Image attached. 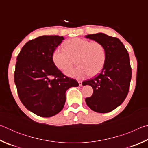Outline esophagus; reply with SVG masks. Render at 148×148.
Listing matches in <instances>:
<instances>
[{
    "label": "esophagus",
    "instance_id": "obj_1",
    "mask_svg": "<svg viewBox=\"0 0 148 148\" xmlns=\"http://www.w3.org/2000/svg\"><path fill=\"white\" fill-rule=\"evenodd\" d=\"M78 84H79V86H82V81H80V80H79Z\"/></svg>",
    "mask_w": 148,
    "mask_h": 148
}]
</instances>
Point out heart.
<instances>
[{
	"instance_id": "heart-1",
	"label": "heart",
	"mask_w": 148,
	"mask_h": 148,
	"mask_svg": "<svg viewBox=\"0 0 148 148\" xmlns=\"http://www.w3.org/2000/svg\"><path fill=\"white\" fill-rule=\"evenodd\" d=\"M77 58L78 65L68 69L74 64ZM52 59L60 70H65L64 74L74 78H84L98 75L104 68L106 61L104 46L98 42H91L86 39L75 38L65 42V49L57 47L54 50Z\"/></svg>"
}]
</instances>
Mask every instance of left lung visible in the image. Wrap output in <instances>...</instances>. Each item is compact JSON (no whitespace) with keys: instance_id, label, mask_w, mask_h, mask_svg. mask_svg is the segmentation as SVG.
Masks as SVG:
<instances>
[{"instance_id":"1","label":"left lung","mask_w":148,"mask_h":148,"mask_svg":"<svg viewBox=\"0 0 148 148\" xmlns=\"http://www.w3.org/2000/svg\"><path fill=\"white\" fill-rule=\"evenodd\" d=\"M86 38L102 44L106 51V63L100 74L82 83L93 89L92 95L86 99V102L93 111L107 113L120 106L128 94L132 76L129 55L116 37L99 32L87 34Z\"/></svg>"}]
</instances>
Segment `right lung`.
Segmentation results:
<instances>
[{
  "label": "right lung",
  "mask_w": 148,
  "mask_h": 148,
  "mask_svg": "<svg viewBox=\"0 0 148 148\" xmlns=\"http://www.w3.org/2000/svg\"><path fill=\"white\" fill-rule=\"evenodd\" d=\"M63 40L59 36H39L27 42L17 57L14 81L19 97L29 111L38 116L49 117L59 113L67 89L79 86L76 79L64 76L53 61L54 50Z\"/></svg>",
  "instance_id": "1"
}]
</instances>
